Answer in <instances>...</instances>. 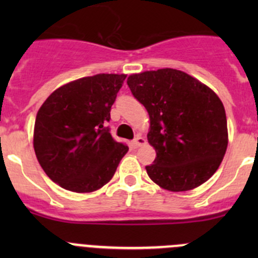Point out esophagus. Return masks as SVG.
<instances>
[{
  "label": "esophagus",
  "mask_w": 258,
  "mask_h": 258,
  "mask_svg": "<svg viewBox=\"0 0 258 258\" xmlns=\"http://www.w3.org/2000/svg\"><path fill=\"white\" fill-rule=\"evenodd\" d=\"M145 144H146V140L142 139L141 136H137L136 139H135L134 141H132V147H134V148H139L140 146H142V145H145Z\"/></svg>",
  "instance_id": "obj_1"
}]
</instances>
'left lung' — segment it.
Here are the masks:
<instances>
[{
    "label": "left lung",
    "instance_id": "8db88e82",
    "mask_svg": "<svg viewBox=\"0 0 258 258\" xmlns=\"http://www.w3.org/2000/svg\"><path fill=\"white\" fill-rule=\"evenodd\" d=\"M127 85L150 114L148 142L156 150L150 178L172 192L206 182L222 162L228 142L218 96L184 72L161 69L131 75Z\"/></svg>",
    "mask_w": 258,
    "mask_h": 258
}]
</instances>
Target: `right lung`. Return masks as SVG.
I'll use <instances>...</instances> for the list:
<instances>
[{
  "label": "right lung",
  "mask_w": 258,
  "mask_h": 258,
  "mask_svg": "<svg viewBox=\"0 0 258 258\" xmlns=\"http://www.w3.org/2000/svg\"><path fill=\"white\" fill-rule=\"evenodd\" d=\"M126 75L98 74L57 88L38 110L33 147L54 183L92 192L113 177L128 151L110 134L111 107Z\"/></svg>",
  "instance_id": "add662e5"
}]
</instances>
